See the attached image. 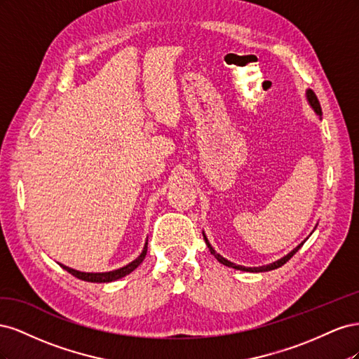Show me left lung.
Returning <instances> with one entry per match:
<instances>
[{"label": "left lung", "instance_id": "left-lung-1", "mask_svg": "<svg viewBox=\"0 0 359 359\" xmlns=\"http://www.w3.org/2000/svg\"><path fill=\"white\" fill-rule=\"evenodd\" d=\"M306 95H307V100H309V103H310V106L313 107V111L316 112L319 116L322 115V107H320V103H319V100H318V97H316V94H314L311 90H307V93H306ZM203 240H205V243H206V245H208V248H210V252H211V255H214L215 256V259L219 260L220 264H223V265H226V266H229V268H235V269H240V271H247V273H264V271H271V269H277V268H280L281 265H285L287 260L295 255L298 250L302 247V244L304 243H301L298 247H295L292 250L290 253H287L286 256H283L281 259H278V260H276V262H273V264H269V265H264V266H255V268H248V266H243V265H236V264H233V262H231V260H227V259H224L223 256H220L219 253H215V250L211 247V244H210V241H208V238H206V235L203 233Z\"/></svg>", "mask_w": 359, "mask_h": 359}]
</instances>
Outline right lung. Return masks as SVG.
I'll return each instance as SVG.
<instances>
[{
    "instance_id": "right-lung-1",
    "label": "right lung",
    "mask_w": 359,
    "mask_h": 359,
    "mask_svg": "<svg viewBox=\"0 0 359 359\" xmlns=\"http://www.w3.org/2000/svg\"><path fill=\"white\" fill-rule=\"evenodd\" d=\"M147 250H148V241L145 243V247L142 250V253H140L133 262H130L128 265L119 268V269H114V271H109V273H81V271H76L73 268H69L66 265H62V269H66L67 273H70L72 276L78 277L79 280H83V281H91V283H109V281H114V280H118V278H123L126 277L127 274L132 273V271H135L140 264H142V260L145 259L147 256Z\"/></svg>"
}]
</instances>
